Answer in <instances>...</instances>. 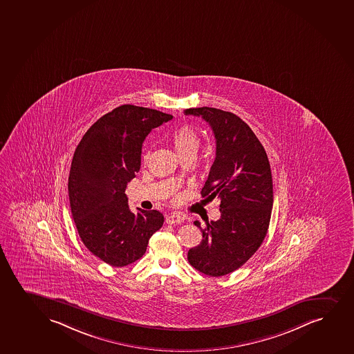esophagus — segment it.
Segmentation results:
<instances>
[{"mask_svg":"<svg viewBox=\"0 0 354 354\" xmlns=\"http://www.w3.org/2000/svg\"><path fill=\"white\" fill-rule=\"evenodd\" d=\"M183 221H185V216L178 213H173L166 218L167 224H178V223H183Z\"/></svg>","mask_w":354,"mask_h":354,"instance_id":"esophagus-1","label":"esophagus"}]
</instances>
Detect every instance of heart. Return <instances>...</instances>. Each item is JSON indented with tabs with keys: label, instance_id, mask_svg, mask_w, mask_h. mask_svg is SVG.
Wrapping results in <instances>:
<instances>
[{
	"label": "heart",
	"instance_id": "heart-1",
	"mask_svg": "<svg viewBox=\"0 0 354 354\" xmlns=\"http://www.w3.org/2000/svg\"><path fill=\"white\" fill-rule=\"evenodd\" d=\"M171 142L180 158L183 155L196 154L200 140L196 131L189 125H183L171 135Z\"/></svg>",
	"mask_w": 354,
	"mask_h": 354
}]
</instances>
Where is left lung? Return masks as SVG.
<instances>
[{"mask_svg": "<svg viewBox=\"0 0 354 354\" xmlns=\"http://www.w3.org/2000/svg\"><path fill=\"white\" fill-rule=\"evenodd\" d=\"M201 117L216 138V158L204 198L221 199V218L206 223L203 239L188 251V262L203 274L221 277L241 268L261 246L270 224L274 203L270 163L257 136L245 122L219 109H187Z\"/></svg>", "mask_w": 354, "mask_h": 354, "instance_id": "8db88e82", "label": "left lung"}]
</instances>
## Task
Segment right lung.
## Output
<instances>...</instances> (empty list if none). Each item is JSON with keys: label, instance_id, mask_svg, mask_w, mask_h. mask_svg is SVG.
<instances>
[{"label": "right lung", "instance_id": "add662e5", "mask_svg": "<svg viewBox=\"0 0 354 354\" xmlns=\"http://www.w3.org/2000/svg\"><path fill=\"white\" fill-rule=\"evenodd\" d=\"M173 116L154 109L124 104L91 125L72 158L68 196L80 239L111 266H129L146 254L162 213L130 211L125 188L141 167L148 133Z\"/></svg>", "mask_w": 354, "mask_h": 354}]
</instances>
